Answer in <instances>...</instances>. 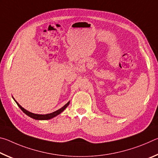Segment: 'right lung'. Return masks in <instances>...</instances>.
<instances>
[{"label":"right lung","instance_id":"1","mask_svg":"<svg viewBox=\"0 0 158 158\" xmlns=\"http://www.w3.org/2000/svg\"><path fill=\"white\" fill-rule=\"evenodd\" d=\"M13 99H14V98H13ZM14 100H15V99H14ZM15 101L16 102V103L17 104V105L19 106V107L21 109V110H22V111L23 112V113L26 114L29 117H31V118H32L35 119V120H49V119L58 116V114H60L61 112H63L67 108V106H68L69 105V101L67 103L66 105H64L62 108L59 109H58V110L54 112H52V113H51V114H36L31 113V112L28 111L27 110H26V109H23L22 106H21L19 105V104L17 102V101H16L15 100Z\"/></svg>","mask_w":158,"mask_h":158}]
</instances>
